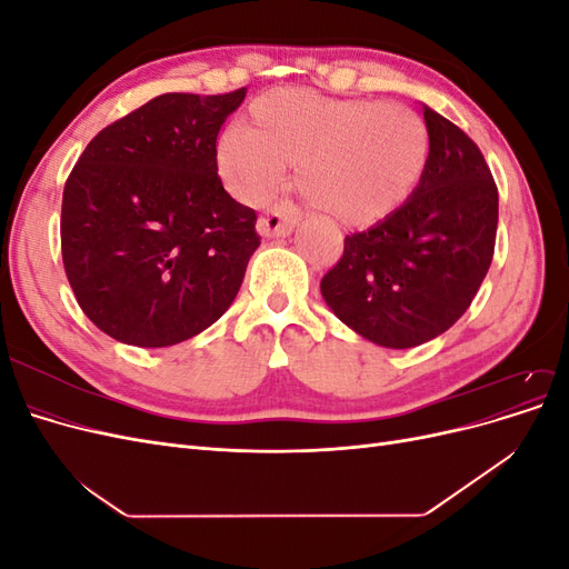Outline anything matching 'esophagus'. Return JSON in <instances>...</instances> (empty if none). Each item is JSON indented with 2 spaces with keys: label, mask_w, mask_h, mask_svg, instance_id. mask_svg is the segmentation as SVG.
<instances>
[{
  "label": "esophagus",
  "mask_w": 569,
  "mask_h": 569,
  "mask_svg": "<svg viewBox=\"0 0 569 569\" xmlns=\"http://www.w3.org/2000/svg\"><path fill=\"white\" fill-rule=\"evenodd\" d=\"M297 222H299V213L284 203H278L272 206L268 213L258 218L256 230L261 237H287L295 232Z\"/></svg>",
  "instance_id": "34e87169"
}]
</instances>
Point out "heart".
I'll list each match as a JSON object with an SVG mask.
<instances>
[{"label":"heart","instance_id":"1","mask_svg":"<svg viewBox=\"0 0 569 569\" xmlns=\"http://www.w3.org/2000/svg\"><path fill=\"white\" fill-rule=\"evenodd\" d=\"M429 161L422 118L377 99L284 88L258 97L249 128L218 137L216 166L242 201H261L299 166L306 199L343 228L380 226L416 194Z\"/></svg>","mask_w":569,"mask_h":569}]
</instances>
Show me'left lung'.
Wrapping results in <instances>:
<instances>
[{
  "label": "left lung",
  "mask_w": 569,
  "mask_h": 569,
  "mask_svg": "<svg viewBox=\"0 0 569 569\" xmlns=\"http://www.w3.org/2000/svg\"><path fill=\"white\" fill-rule=\"evenodd\" d=\"M429 161L416 194L380 226L343 239L320 291L363 339L410 349L468 311L487 278L498 226V189L479 147L449 118L422 109Z\"/></svg>",
  "instance_id": "8db88e82"
}]
</instances>
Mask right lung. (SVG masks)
<instances>
[{
	"label": "right lung",
	"mask_w": 569,
	"mask_h": 569,
	"mask_svg": "<svg viewBox=\"0 0 569 569\" xmlns=\"http://www.w3.org/2000/svg\"><path fill=\"white\" fill-rule=\"evenodd\" d=\"M247 88L153 97L101 130L63 187L61 256L101 332L173 347L234 301L261 244L256 213L222 187L216 140Z\"/></svg>",
	"instance_id": "right-lung-1"
}]
</instances>
